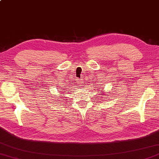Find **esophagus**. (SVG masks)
<instances>
[{
    "label": "esophagus",
    "instance_id": "obj_1",
    "mask_svg": "<svg viewBox=\"0 0 159 159\" xmlns=\"http://www.w3.org/2000/svg\"><path fill=\"white\" fill-rule=\"evenodd\" d=\"M82 83H83V80L81 79H76V83L79 84V85L82 84Z\"/></svg>",
    "mask_w": 159,
    "mask_h": 159
}]
</instances>
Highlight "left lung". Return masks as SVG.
Instances as JSON below:
<instances>
[{
	"label": "left lung",
	"mask_w": 159,
	"mask_h": 159,
	"mask_svg": "<svg viewBox=\"0 0 159 159\" xmlns=\"http://www.w3.org/2000/svg\"><path fill=\"white\" fill-rule=\"evenodd\" d=\"M103 94L104 95V92H102V93H101V95H103ZM106 96H107V94H106Z\"/></svg>",
	"instance_id": "left-lung-1"
}]
</instances>
